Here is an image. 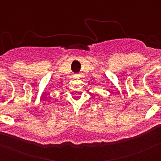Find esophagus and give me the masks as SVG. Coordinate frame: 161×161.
<instances>
[{"mask_svg":"<svg viewBox=\"0 0 161 161\" xmlns=\"http://www.w3.org/2000/svg\"><path fill=\"white\" fill-rule=\"evenodd\" d=\"M76 76H78V77H80V74H78Z\"/></svg>","mask_w":161,"mask_h":161,"instance_id":"34e87169","label":"esophagus"}]
</instances>
